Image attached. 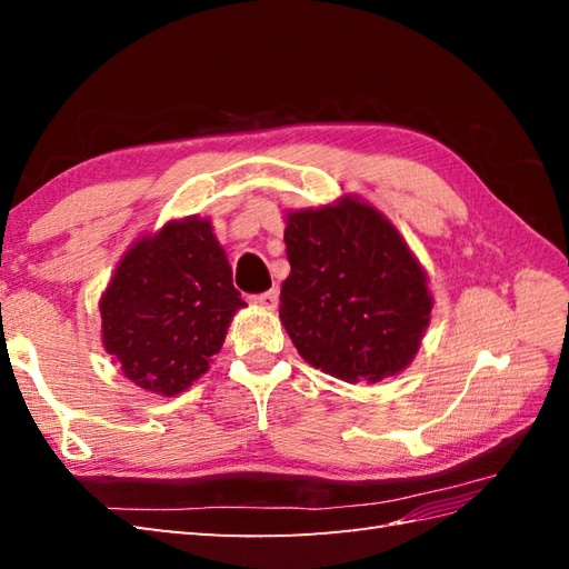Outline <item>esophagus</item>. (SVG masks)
<instances>
[{
	"mask_svg": "<svg viewBox=\"0 0 569 569\" xmlns=\"http://www.w3.org/2000/svg\"><path fill=\"white\" fill-rule=\"evenodd\" d=\"M251 303L266 308V310H276L278 308V291H266L259 296H251Z\"/></svg>",
	"mask_w": 569,
	"mask_h": 569,
	"instance_id": "obj_1",
	"label": "esophagus"
}]
</instances>
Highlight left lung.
Masks as SVG:
<instances>
[{
	"mask_svg": "<svg viewBox=\"0 0 569 569\" xmlns=\"http://www.w3.org/2000/svg\"><path fill=\"white\" fill-rule=\"evenodd\" d=\"M281 322L298 355L347 383L401 373L430 325L428 273L389 217L342 196L286 212Z\"/></svg>",
	"mask_w": 569,
	"mask_h": 569,
	"instance_id": "obj_1",
	"label": "left lung"
}]
</instances>
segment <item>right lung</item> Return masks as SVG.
Masks as SVG:
<instances>
[{
  "label": "right lung",
  "mask_w": 569,
  "mask_h": 569,
  "mask_svg": "<svg viewBox=\"0 0 569 569\" xmlns=\"http://www.w3.org/2000/svg\"><path fill=\"white\" fill-rule=\"evenodd\" d=\"M244 306L208 217L168 220L127 249L104 288V352L139 389L178 396L210 369Z\"/></svg>",
  "instance_id": "right-lung-1"
}]
</instances>
